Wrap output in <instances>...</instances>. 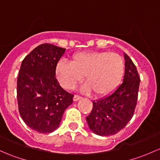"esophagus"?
Listing matches in <instances>:
<instances>
[{
  "label": "esophagus",
  "mask_w": 160,
  "mask_h": 160,
  "mask_svg": "<svg viewBox=\"0 0 160 160\" xmlns=\"http://www.w3.org/2000/svg\"><path fill=\"white\" fill-rule=\"evenodd\" d=\"M81 98H82V97H80V96L77 95V94H76V95H74V97H73V100H74V101H77V100H80Z\"/></svg>",
  "instance_id": "obj_1"
}]
</instances>
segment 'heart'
I'll return each instance as SVG.
<instances>
[{"instance_id":"b5f03b06","label":"heart","mask_w":160,"mask_h":160,"mask_svg":"<svg viewBox=\"0 0 160 160\" xmlns=\"http://www.w3.org/2000/svg\"><path fill=\"white\" fill-rule=\"evenodd\" d=\"M124 62L120 55L107 52H82L73 57L71 63L62 60L56 73L60 83L72 89L84 77L87 89L98 96L110 93L120 83Z\"/></svg>"}]
</instances>
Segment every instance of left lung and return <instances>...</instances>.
<instances>
[{
    "instance_id": "8db88e82",
    "label": "left lung",
    "mask_w": 160,
    "mask_h": 160,
    "mask_svg": "<svg viewBox=\"0 0 160 160\" xmlns=\"http://www.w3.org/2000/svg\"><path fill=\"white\" fill-rule=\"evenodd\" d=\"M122 83L110 95L93 102L87 117L89 128L102 137L117 133L127 126L137 106L140 79L135 64L127 53Z\"/></svg>"
}]
</instances>
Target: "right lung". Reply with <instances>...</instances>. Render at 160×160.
Wrapping results in <instances>:
<instances>
[{
	"label": "right lung",
	"mask_w": 160,
	"mask_h": 160,
	"mask_svg": "<svg viewBox=\"0 0 160 160\" xmlns=\"http://www.w3.org/2000/svg\"><path fill=\"white\" fill-rule=\"evenodd\" d=\"M66 49L43 43L25 57L17 84L18 110L27 126L40 133L59 127L64 111L73 102L56 77L58 61Z\"/></svg>",
	"instance_id": "1"
}]
</instances>
